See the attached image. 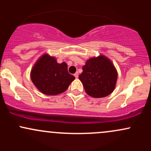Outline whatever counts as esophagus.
<instances>
[{"instance_id":"esophagus-1","label":"esophagus","mask_w":151,"mask_h":151,"mask_svg":"<svg viewBox=\"0 0 151 151\" xmlns=\"http://www.w3.org/2000/svg\"><path fill=\"white\" fill-rule=\"evenodd\" d=\"M74 76L75 77V78H78V77H79V74H78L77 72H76V73L74 74Z\"/></svg>"}]
</instances>
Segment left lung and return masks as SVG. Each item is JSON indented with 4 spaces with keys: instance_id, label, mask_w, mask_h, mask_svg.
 <instances>
[{
    "instance_id": "left-lung-1",
    "label": "left lung",
    "mask_w": 151,
    "mask_h": 151,
    "mask_svg": "<svg viewBox=\"0 0 151 151\" xmlns=\"http://www.w3.org/2000/svg\"><path fill=\"white\" fill-rule=\"evenodd\" d=\"M79 76L86 93L94 98L111 94L115 89L118 73L112 62L104 55L89 59Z\"/></svg>"
}]
</instances>
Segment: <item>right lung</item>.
<instances>
[{"label":"right lung","mask_w":151,"mask_h":151,"mask_svg":"<svg viewBox=\"0 0 151 151\" xmlns=\"http://www.w3.org/2000/svg\"><path fill=\"white\" fill-rule=\"evenodd\" d=\"M30 78L40 92L51 96L65 91L75 79L68 72L65 62L58 63L55 57L47 53L35 62L31 70Z\"/></svg>","instance_id":"obj_1"}]
</instances>
